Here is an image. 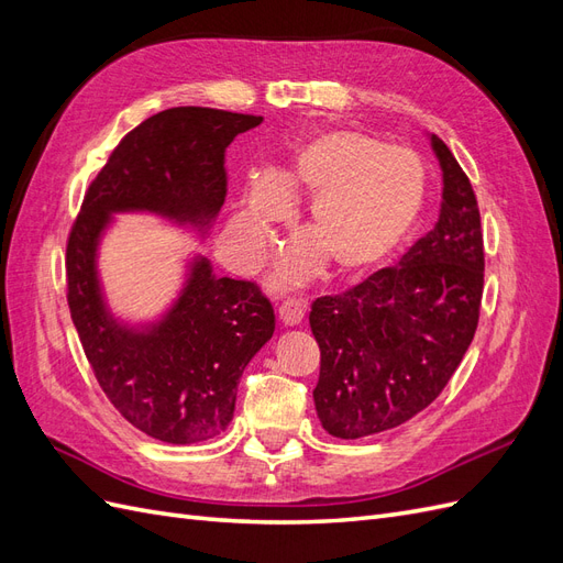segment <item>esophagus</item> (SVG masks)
I'll use <instances>...</instances> for the list:
<instances>
[{"label":"esophagus","instance_id":"34e87169","mask_svg":"<svg viewBox=\"0 0 563 563\" xmlns=\"http://www.w3.org/2000/svg\"><path fill=\"white\" fill-rule=\"evenodd\" d=\"M305 312H308V305L300 300H286L279 305V319L284 327H298L305 319Z\"/></svg>","mask_w":563,"mask_h":563}]
</instances>
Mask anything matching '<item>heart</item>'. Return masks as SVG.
<instances>
[{
    "instance_id": "obj_1",
    "label": "heart",
    "mask_w": 563,
    "mask_h": 563,
    "mask_svg": "<svg viewBox=\"0 0 563 563\" xmlns=\"http://www.w3.org/2000/svg\"><path fill=\"white\" fill-rule=\"evenodd\" d=\"M272 187L286 207L310 201L302 218L310 236L288 251L282 282H308L327 261L340 277H354L383 265L411 234L424 203V166L416 152L371 133L329 129L298 147ZM282 203L253 197L234 218V232L255 258L275 249Z\"/></svg>"
}]
</instances>
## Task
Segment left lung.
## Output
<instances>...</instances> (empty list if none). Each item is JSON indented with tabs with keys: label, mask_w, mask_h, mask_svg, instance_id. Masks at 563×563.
<instances>
[{
	"label": "left lung",
	"mask_w": 563,
	"mask_h": 563,
	"mask_svg": "<svg viewBox=\"0 0 563 563\" xmlns=\"http://www.w3.org/2000/svg\"><path fill=\"white\" fill-rule=\"evenodd\" d=\"M430 145L444 180L434 230L397 267L312 302L310 327L321 350L314 406L323 430L340 439L391 430L428 408L479 323V207L446 143L430 133Z\"/></svg>",
	"instance_id": "left-lung-1"
}]
</instances>
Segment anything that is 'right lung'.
<instances>
[{"instance_id":"right-lung-1","label":"right lung","mask_w":563,"mask_h":563,"mask_svg":"<svg viewBox=\"0 0 563 563\" xmlns=\"http://www.w3.org/2000/svg\"><path fill=\"white\" fill-rule=\"evenodd\" d=\"M261 122L213 108L152 114L93 178L67 240V305L96 380L133 428L166 444L228 428L242 373L275 333V310L253 282L216 277L195 255L172 308L129 323L108 308L98 249L114 213H155L207 236L228 192L225 150Z\"/></svg>"}]
</instances>
